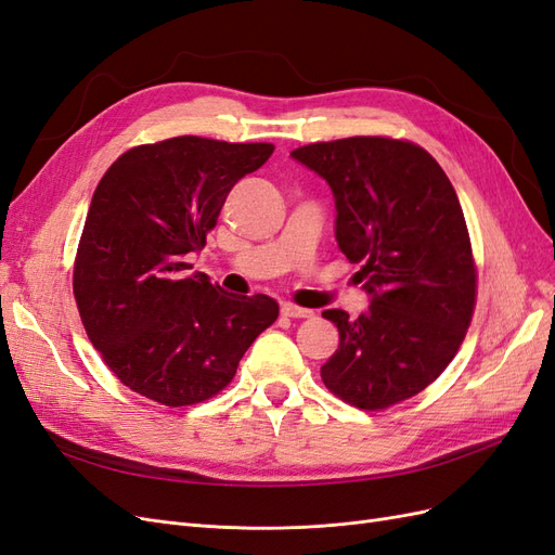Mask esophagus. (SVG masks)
Wrapping results in <instances>:
<instances>
[{
	"mask_svg": "<svg viewBox=\"0 0 555 555\" xmlns=\"http://www.w3.org/2000/svg\"><path fill=\"white\" fill-rule=\"evenodd\" d=\"M282 314L284 317H292V319H306V317H312V310L308 308H300V306H294V304H282Z\"/></svg>",
	"mask_w": 555,
	"mask_h": 555,
	"instance_id": "obj_1",
	"label": "esophagus"
}]
</instances>
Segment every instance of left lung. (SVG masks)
Here are the masks:
<instances>
[{
  "label": "left lung",
  "instance_id": "8db88e82",
  "mask_svg": "<svg viewBox=\"0 0 555 555\" xmlns=\"http://www.w3.org/2000/svg\"><path fill=\"white\" fill-rule=\"evenodd\" d=\"M292 157L328 182L335 241L371 296L357 319L322 312L340 333L322 379L361 410L396 405L442 375L473 319L477 271L456 190L408 141L354 137Z\"/></svg>",
  "mask_w": 555,
  "mask_h": 555
}]
</instances>
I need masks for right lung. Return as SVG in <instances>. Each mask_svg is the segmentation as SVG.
Instances as JSON below:
<instances>
[{"label": "right lung", "mask_w": 555, "mask_h": 555, "mask_svg": "<svg viewBox=\"0 0 555 555\" xmlns=\"http://www.w3.org/2000/svg\"><path fill=\"white\" fill-rule=\"evenodd\" d=\"M271 143L178 137L131 147L99 180L74 266L94 349L131 391L169 408L220 393L271 326V296H236L192 271L233 184Z\"/></svg>", "instance_id": "right-lung-1"}]
</instances>
